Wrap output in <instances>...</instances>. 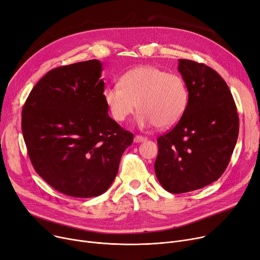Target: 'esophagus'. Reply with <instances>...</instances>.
<instances>
[{
  "instance_id": "esophagus-1",
  "label": "esophagus",
  "mask_w": 260,
  "mask_h": 260,
  "mask_svg": "<svg viewBox=\"0 0 260 260\" xmlns=\"http://www.w3.org/2000/svg\"><path fill=\"white\" fill-rule=\"evenodd\" d=\"M145 140H146V138L144 137V136H140V135H136L135 138H134V141L136 143H140V142H143Z\"/></svg>"
}]
</instances>
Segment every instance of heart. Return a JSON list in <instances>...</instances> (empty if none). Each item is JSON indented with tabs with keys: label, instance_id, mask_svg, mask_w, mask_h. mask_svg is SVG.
<instances>
[{
	"label": "heart",
	"instance_id": "1",
	"mask_svg": "<svg viewBox=\"0 0 260 260\" xmlns=\"http://www.w3.org/2000/svg\"><path fill=\"white\" fill-rule=\"evenodd\" d=\"M103 98L117 121H124L139 108L141 125L169 128L183 116L188 93L180 76L142 65L123 75L119 84L105 87Z\"/></svg>",
	"mask_w": 260,
	"mask_h": 260
}]
</instances>
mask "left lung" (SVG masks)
<instances>
[{"label":"left lung","mask_w":260,"mask_h":260,"mask_svg":"<svg viewBox=\"0 0 260 260\" xmlns=\"http://www.w3.org/2000/svg\"><path fill=\"white\" fill-rule=\"evenodd\" d=\"M188 91L185 112L169 133L159 136L157 178L168 192L181 194L220 178L237 142L239 117L230 88L211 67L179 59Z\"/></svg>","instance_id":"1"}]
</instances>
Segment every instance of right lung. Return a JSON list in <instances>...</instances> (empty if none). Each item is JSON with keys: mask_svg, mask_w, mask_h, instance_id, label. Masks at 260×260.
Segmentation results:
<instances>
[{"mask_svg": "<svg viewBox=\"0 0 260 260\" xmlns=\"http://www.w3.org/2000/svg\"><path fill=\"white\" fill-rule=\"evenodd\" d=\"M101 72L98 60L54 68L35 85L22 109V133L34 169L67 196L106 192L134 140L107 114Z\"/></svg>", "mask_w": 260, "mask_h": 260, "instance_id": "1", "label": "right lung"}]
</instances>
